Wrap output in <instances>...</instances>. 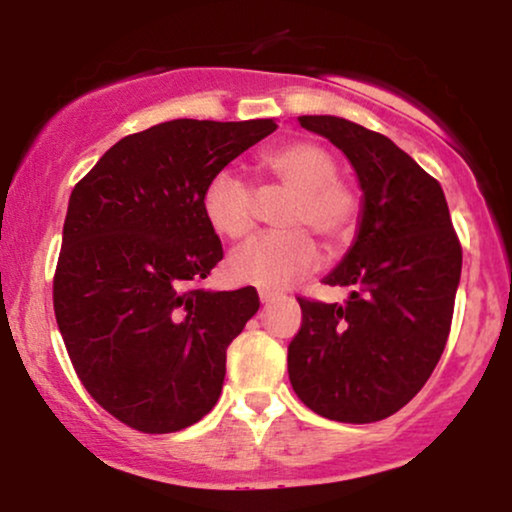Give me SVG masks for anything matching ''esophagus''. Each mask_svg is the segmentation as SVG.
Here are the masks:
<instances>
[{"instance_id": "34e87169", "label": "esophagus", "mask_w": 512, "mask_h": 512, "mask_svg": "<svg viewBox=\"0 0 512 512\" xmlns=\"http://www.w3.org/2000/svg\"><path fill=\"white\" fill-rule=\"evenodd\" d=\"M276 296H279V293L272 291V289H260V301H262V303H269V301H274Z\"/></svg>"}]
</instances>
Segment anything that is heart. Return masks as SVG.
<instances>
[{
  "instance_id": "heart-1",
  "label": "heart",
  "mask_w": 512,
  "mask_h": 512,
  "mask_svg": "<svg viewBox=\"0 0 512 512\" xmlns=\"http://www.w3.org/2000/svg\"><path fill=\"white\" fill-rule=\"evenodd\" d=\"M257 173L267 187L286 192L276 211L281 231L252 240L228 260V274L240 284L281 289L315 269L317 245L310 233L339 250L354 240L363 199L351 182L339 178L337 161L315 142H286L257 158ZM209 226L228 240H245L260 219V197L240 175L219 170L202 192Z\"/></svg>"
}]
</instances>
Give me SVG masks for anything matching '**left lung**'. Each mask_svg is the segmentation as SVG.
I'll return each mask as SVG.
<instances>
[{
	"mask_svg": "<svg viewBox=\"0 0 512 512\" xmlns=\"http://www.w3.org/2000/svg\"><path fill=\"white\" fill-rule=\"evenodd\" d=\"M301 127L344 151L363 190L354 248L325 284L342 305L298 298L301 330L289 344V378L315 414L370 424L409 402L448 342L462 245L440 182L385 134L332 115Z\"/></svg>",
	"mask_w": 512,
	"mask_h": 512,
	"instance_id": "obj_1",
	"label": "left lung"
}]
</instances>
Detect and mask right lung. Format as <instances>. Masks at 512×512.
Returning <instances> with one entry per match:
<instances>
[{"label":"right lung","mask_w":512,"mask_h":512,"mask_svg":"<svg viewBox=\"0 0 512 512\" xmlns=\"http://www.w3.org/2000/svg\"><path fill=\"white\" fill-rule=\"evenodd\" d=\"M274 129V120L161 122L110 146L74 185L55 317L88 395L134 431H182L221 395L226 349L260 296L202 286L223 257L202 192Z\"/></svg>","instance_id":"add662e5"}]
</instances>
